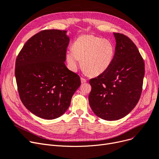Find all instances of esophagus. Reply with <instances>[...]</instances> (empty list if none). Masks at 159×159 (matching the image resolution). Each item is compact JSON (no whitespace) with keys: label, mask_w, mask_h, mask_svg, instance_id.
<instances>
[{"label":"esophagus","mask_w":159,"mask_h":159,"mask_svg":"<svg viewBox=\"0 0 159 159\" xmlns=\"http://www.w3.org/2000/svg\"><path fill=\"white\" fill-rule=\"evenodd\" d=\"M80 80H81V83H82V84H84V83H86V80L85 79L83 78V77L80 78Z\"/></svg>","instance_id":"esophagus-1"}]
</instances>
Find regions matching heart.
I'll return each mask as SVG.
<instances>
[{"instance_id":"b5f03b06","label":"heart","mask_w":159,"mask_h":159,"mask_svg":"<svg viewBox=\"0 0 159 159\" xmlns=\"http://www.w3.org/2000/svg\"><path fill=\"white\" fill-rule=\"evenodd\" d=\"M115 52V46L111 41L92 34H84L75 40L72 50L67 51L66 58L72 70L77 69L80 61L86 73L97 76L109 67Z\"/></svg>"}]
</instances>
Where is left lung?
<instances>
[{
  "mask_svg": "<svg viewBox=\"0 0 159 159\" xmlns=\"http://www.w3.org/2000/svg\"><path fill=\"white\" fill-rule=\"evenodd\" d=\"M115 56L105 72L90 80V106L98 117L120 119L137 105L142 91L145 64L136 46L125 34L114 33Z\"/></svg>",
  "mask_w": 159,
  "mask_h": 159,
  "instance_id": "8db88e82",
  "label": "left lung"
}]
</instances>
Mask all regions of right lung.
<instances>
[{"label": "right lung", "mask_w": 159, "mask_h": 159, "mask_svg": "<svg viewBox=\"0 0 159 159\" xmlns=\"http://www.w3.org/2000/svg\"><path fill=\"white\" fill-rule=\"evenodd\" d=\"M67 32H39L27 41L16 59L21 100L31 113L44 119H55L66 113L80 86V76L64 63L69 43Z\"/></svg>", "instance_id": "right-lung-1"}]
</instances>
